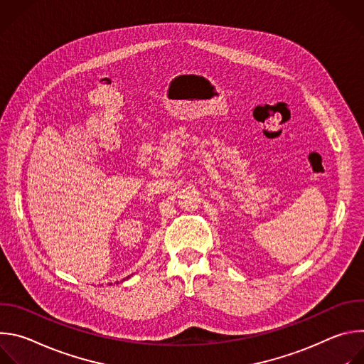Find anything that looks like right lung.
Wrapping results in <instances>:
<instances>
[{
    "mask_svg": "<svg viewBox=\"0 0 364 364\" xmlns=\"http://www.w3.org/2000/svg\"><path fill=\"white\" fill-rule=\"evenodd\" d=\"M128 278H129V277H127V278H125V279H128Z\"/></svg>",
    "mask_w": 364,
    "mask_h": 364,
    "instance_id": "1",
    "label": "right lung"
}]
</instances>
